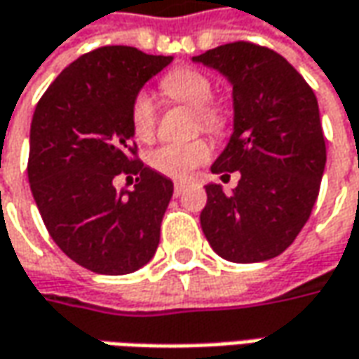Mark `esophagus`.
Wrapping results in <instances>:
<instances>
[{
	"label": "esophagus",
	"instance_id": "1",
	"mask_svg": "<svg viewBox=\"0 0 359 359\" xmlns=\"http://www.w3.org/2000/svg\"><path fill=\"white\" fill-rule=\"evenodd\" d=\"M184 187H187L184 182H175V191H172V194H175V196H180V194L184 192Z\"/></svg>",
	"mask_w": 359,
	"mask_h": 359
}]
</instances>
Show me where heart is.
Wrapping results in <instances>:
<instances>
[{
	"mask_svg": "<svg viewBox=\"0 0 359 359\" xmlns=\"http://www.w3.org/2000/svg\"><path fill=\"white\" fill-rule=\"evenodd\" d=\"M161 91L170 101L194 109V127L210 135L222 137L230 127L229 109L212 101L215 85L210 77L192 67H177L161 79ZM156 103L149 93L135 95L130 105V127L137 139L149 141L156 129ZM212 155V147L206 139L189 142H163L149 155V165L156 172L170 179H187L192 170L204 165Z\"/></svg>",
	"mask_w": 359,
	"mask_h": 359,
	"instance_id": "1",
	"label": "heart"
}]
</instances>
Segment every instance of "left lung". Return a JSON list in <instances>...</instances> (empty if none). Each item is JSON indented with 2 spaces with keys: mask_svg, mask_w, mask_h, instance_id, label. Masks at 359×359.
Wrapping results in <instances>:
<instances>
[{
  "mask_svg": "<svg viewBox=\"0 0 359 359\" xmlns=\"http://www.w3.org/2000/svg\"><path fill=\"white\" fill-rule=\"evenodd\" d=\"M192 59L232 83L234 133L212 172H241L232 194L206 184L204 236L230 262L270 260L298 236L320 192L326 141L316 95L280 53L250 41Z\"/></svg>",
  "mask_w": 359,
  "mask_h": 359,
  "instance_id": "left-lung-1",
  "label": "left lung"
}]
</instances>
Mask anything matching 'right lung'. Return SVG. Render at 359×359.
<instances>
[{
  "mask_svg": "<svg viewBox=\"0 0 359 359\" xmlns=\"http://www.w3.org/2000/svg\"><path fill=\"white\" fill-rule=\"evenodd\" d=\"M170 61L127 45L99 47L63 69L35 107L33 198L57 246L97 274H129L156 252L172 182L137 155L130 105ZM117 174L137 176L135 189L117 191Z\"/></svg>",
  "mask_w": 359,
  "mask_h": 359,
  "instance_id": "1",
  "label": "right lung"
}]
</instances>
